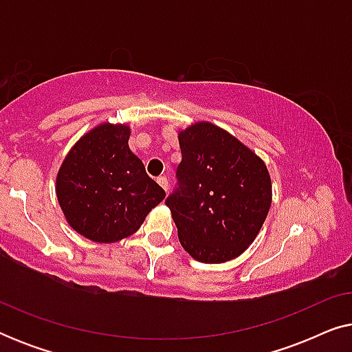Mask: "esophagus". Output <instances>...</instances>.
Here are the masks:
<instances>
[{"instance_id": "34e87169", "label": "esophagus", "mask_w": 352, "mask_h": 352, "mask_svg": "<svg viewBox=\"0 0 352 352\" xmlns=\"http://www.w3.org/2000/svg\"><path fill=\"white\" fill-rule=\"evenodd\" d=\"M157 182L163 187V189H165V192H168V189H170V186H168V177L166 176H158Z\"/></svg>"}]
</instances>
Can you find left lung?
Segmentation results:
<instances>
[{
	"instance_id": "obj_1",
	"label": "left lung",
	"mask_w": 352,
	"mask_h": 352,
	"mask_svg": "<svg viewBox=\"0 0 352 352\" xmlns=\"http://www.w3.org/2000/svg\"><path fill=\"white\" fill-rule=\"evenodd\" d=\"M179 187L166 199L182 248L200 263L237 258L254 242L272 201L266 163L229 131L197 122L177 134Z\"/></svg>"
}]
</instances>
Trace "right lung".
<instances>
[{
    "label": "right lung",
    "instance_id": "right-lung-1",
    "mask_svg": "<svg viewBox=\"0 0 352 352\" xmlns=\"http://www.w3.org/2000/svg\"><path fill=\"white\" fill-rule=\"evenodd\" d=\"M128 123H100L67 153L56 176V195L75 232L115 243L141 228L165 190L129 151Z\"/></svg>",
    "mask_w": 352,
    "mask_h": 352
}]
</instances>
